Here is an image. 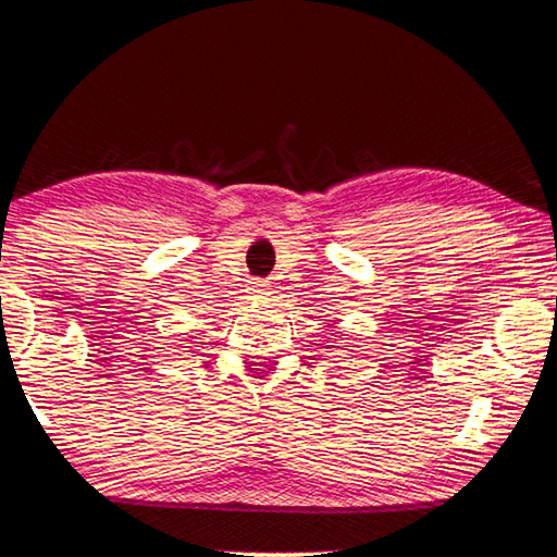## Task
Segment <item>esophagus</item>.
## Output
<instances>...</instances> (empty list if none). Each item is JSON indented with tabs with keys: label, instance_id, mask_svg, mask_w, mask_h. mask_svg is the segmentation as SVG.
I'll return each mask as SVG.
<instances>
[{
	"label": "esophagus",
	"instance_id": "esophagus-1",
	"mask_svg": "<svg viewBox=\"0 0 557 557\" xmlns=\"http://www.w3.org/2000/svg\"><path fill=\"white\" fill-rule=\"evenodd\" d=\"M256 292L260 294V297H265V294H270V292H268V285H260V282L256 285Z\"/></svg>",
	"mask_w": 557,
	"mask_h": 557
}]
</instances>
